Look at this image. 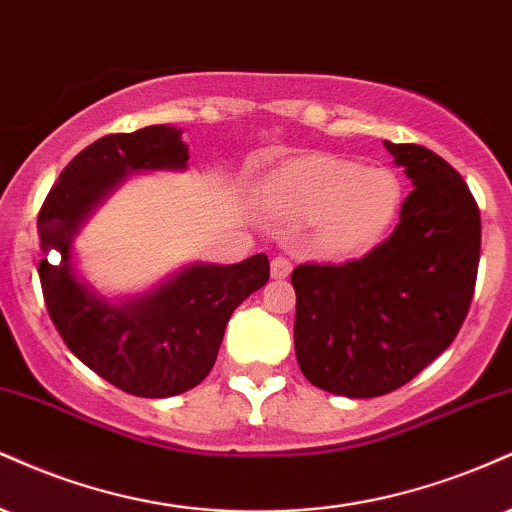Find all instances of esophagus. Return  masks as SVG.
Wrapping results in <instances>:
<instances>
[{"label": "esophagus", "mask_w": 512, "mask_h": 512, "mask_svg": "<svg viewBox=\"0 0 512 512\" xmlns=\"http://www.w3.org/2000/svg\"><path fill=\"white\" fill-rule=\"evenodd\" d=\"M290 273H292V263L287 261L285 256H275L273 261H270V275H273L275 280L290 278Z\"/></svg>", "instance_id": "obj_1"}]
</instances>
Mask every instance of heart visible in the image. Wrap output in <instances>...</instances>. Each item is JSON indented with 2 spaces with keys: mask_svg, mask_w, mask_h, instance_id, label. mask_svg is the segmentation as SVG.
Returning <instances> with one entry per match:
<instances>
[{
  "mask_svg": "<svg viewBox=\"0 0 512 512\" xmlns=\"http://www.w3.org/2000/svg\"><path fill=\"white\" fill-rule=\"evenodd\" d=\"M263 198L290 220H311V246L323 256H362L398 218L402 182L383 165L326 153L282 162L263 182Z\"/></svg>",
  "mask_w": 512,
  "mask_h": 512,
  "instance_id": "heart-1",
  "label": "heart"
}]
</instances>
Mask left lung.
Segmentation results:
<instances>
[{
    "label": "left lung",
    "mask_w": 512,
    "mask_h": 512,
    "mask_svg": "<svg viewBox=\"0 0 512 512\" xmlns=\"http://www.w3.org/2000/svg\"><path fill=\"white\" fill-rule=\"evenodd\" d=\"M383 146L414 184L393 234L359 261L292 270L299 369L345 398L386 395L448 350L477 282L482 220L465 179L434 150Z\"/></svg>",
    "instance_id": "obj_1"
}]
</instances>
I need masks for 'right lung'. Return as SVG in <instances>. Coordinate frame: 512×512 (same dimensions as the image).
I'll list each match as a JSON object with an SVG mask.
<instances>
[{"label":"right lung","mask_w":512,"mask_h":512,"mask_svg":"<svg viewBox=\"0 0 512 512\" xmlns=\"http://www.w3.org/2000/svg\"><path fill=\"white\" fill-rule=\"evenodd\" d=\"M189 146L167 124L102 136L59 174L38 215L40 285L47 311L71 352L107 383L138 398L191 390L213 369L232 311L268 282L256 254L232 266L194 263L141 297L112 304L74 268V237L88 215L143 170H184ZM57 253L63 258L50 262Z\"/></svg>","instance_id":"obj_1"}]
</instances>
